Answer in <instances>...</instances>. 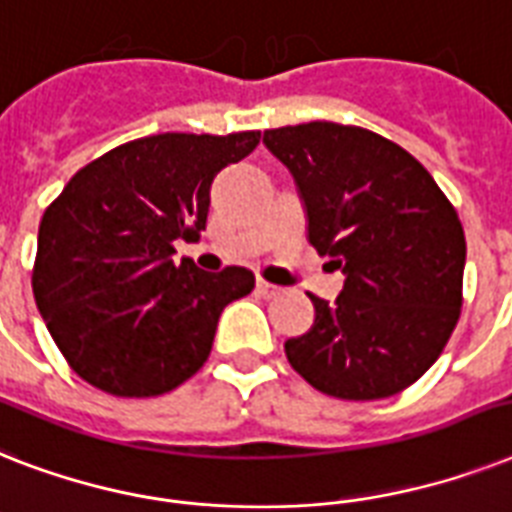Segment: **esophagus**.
<instances>
[{"mask_svg": "<svg viewBox=\"0 0 512 512\" xmlns=\"http://www.w3.org/2000/svg\"><path fill=\"white\" fill-rule=\"evenodd\" d=\"M256 290H259V296H264V298H275L277 293H280V288H277V285H272V282H267V280L256 282Z\"/></svg>", "mask_w": 512, "mask_h": 512, "instance_id": "1", "label": "esophagus"}]
</instances>
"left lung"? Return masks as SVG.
<instances>
[{"instance_id":"left-lung-1","label":"left lung","mask_w":512,"mask_h":512,"mask_svg":"<svg viewBox=\"0 0 512 512\" xmlns=\"http://www.w3.org/2000/svg\"><path fill=\"white\" fill-rule=\"evenodd\" d=\"M264 145L304 200L309 243L343 272L333 304L285 341L290 367L349 402L386 399L439 359L463 306L465 232L455 206L404 147L333 121L280 126Z\"/></svg>"}]
</instances>
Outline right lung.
Instances as JSON below:
<instances>
[{"mask_svg":"<svg viewBox=\"0 0 512 512\" xmlns=\"http://www.w3.org/2000/svg\"><path fill=\"white\" fill-rule=\"evenodd\" d=\"M261 132L153 134L71 177L39 224L31 285L65 362L113 396H158L203 367L224 306L251 269L174 264V243L206 230L211 182Z\"/></svg>","mask_w":512,"mask_h":512,"instance_id":"1","label":"right lung"}]
</instances>
